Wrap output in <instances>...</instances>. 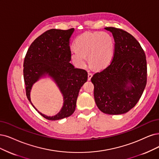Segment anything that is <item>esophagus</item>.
Returning a JSON list of instances; mask_svg holds the SVG:
<instances>
[{
	"mask_svg": "<svg viewBox=\"0 0 159 159\" xmlns=\"http://www.w3.org/2000/svg\"><path fill=\"white\" fill-rule=\"evenodd\" d=\"M92 77V73H89V74H88V80H90V79H91Z\"/></svg>",
	"mask_w": 159,
	"mask_h": 159,
	"instance_id": "1",
	"label": "esophagus"
}]
</instances>
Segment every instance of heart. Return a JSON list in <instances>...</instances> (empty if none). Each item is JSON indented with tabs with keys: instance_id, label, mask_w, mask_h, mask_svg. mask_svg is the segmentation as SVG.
<instances>
[{
	"instance_id": "1",
	"label": "heart",
	"mask_w": 159,
	"mask_h": 159,
	"mask_svg": "<svg viewBox=\"0 0 159 159\" xmlns=\"http://www.w3.org/2000/svg\"><path fill=\"white\" fill-rule=\"evenodd\" d=\"M75 48L70 51V57L79 67H84L89 57L91 66L102 69L110 63L114 55L115 43L107 32H86L80 34L75 43Z\"/></svg>"
}]
</instances>
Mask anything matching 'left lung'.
Here are the masks:
<instances>
[{"mask_svg":"<svg viewBox=\"0 0 159 159\" xmlns=\"http://www.w3.org/2000/svg\"><path fill=\"white\" fill-rule=\"evenodd\" d=\"M105 29L113 34L114 55L109 66L91 79L98 107L109 115L128 112L136 105L147 83V61L138 41L122 29Z\"/></svg>","mask_w":159,"mask_h":159,"instance_id":"obj_1","label":"left lung"}]
</instances>
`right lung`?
<instances>
[{"mask_svg":"<svg viewBox=\"0 0 159 159\" xmlns=\"http://www.w3.org/2000/svg\"><path fill=\"white\" fill-rule=\"evenodd\" d=\"M75 29L68 30L52 29L35 39L27 52L23 62V78L26 96L31 104L30 92L34 83L47 74L52 77L64 96V105L57 115L48 117L38 113L50 120H60L71 115L75 110L80 88L88 79L86 70L75 68L69 63V40Z\"/></svg>","mask_w":159,"mask_h":159,"instance_id":"obj_1","label":"right lung"}]
</instances>
